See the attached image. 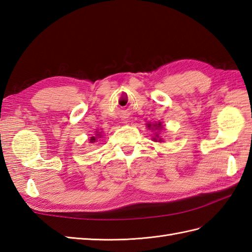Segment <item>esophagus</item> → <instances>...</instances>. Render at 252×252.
<instances>
[{"label":"esophagus","mask_w":252,"mask_h":252,"mask_svg":"<svg viewBox=\"0 0 252 252\" xmlns=\"http://www.w3.org/2000/svg\"><path fill=\"white\" fill-rule=\"evenodd\" d=\"M125 122H126H126H127V121H125Z\"/></svg>","instance_id":"esophagus-1"}]
</instances>
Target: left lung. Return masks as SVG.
Wrapping results in <instances>:
<instances>
[{
  "instance_id": "1",
  "label": "left lung",
  "mask_w": 252,
  "mask_h": 252,
  "mask_svg": "<svg viewBox=\"0 0 252 252\" xmlns=\"http://www.w3.org/2000/svg\"><path fill=\"white\" fill-rule=\"evenodd\" d=\"M148 127H156V130H157V128H162V125H160V122H158V124H156V125H151V124H148V126H147ZM157 137H158V134H157ZM153 139H157V138H153ZM158 141H162V139H158Z\"/></svg>"
}]
</instances>
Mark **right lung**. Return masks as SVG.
I'll return each mask as SVG.
<instances>
[{"label":"right lung","instance_id":"add662e5","mask_svg":"<svg viewBox=\"0 0 252 252\" xmlns=\"http://www.w3.org/2000/svg\"><path fill=\"white\" fill-rule=\"evenodd\" d=\"M100 134H101V132H100V133L98 132V134H95V136H96V137H101V135H100ZM96 137H94V136L90 137V143H94L95 139H96Z\"/></svg>","mask_w":252,"mask_h":252}]
</instances>
